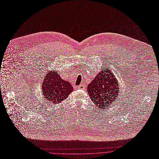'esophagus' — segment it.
<instances>
[{"label":"esophagus","mask_w":159,"mask_h":159,"mask_svg":"<svg viewBox=\"0 0 159 159\" xmlns=\"http://www.w3.org/2000/svg\"><path fill=\"white\" fill-rule=\"evenodd\" d=\"M79 89H85V85L84 84H80L79 86V87H78Z\"/></svg>","instance_id":"1"}]
</instances>
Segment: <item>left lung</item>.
Returning <instances> with one entry per match:
<instances>
[{
  "label": "left lung",
  "mask_w": 159,
  "mask_h": 159,
  "mask_svg": "<svg viewBox=\"0 0 159 159\" xmlns=\"http://www.w3.org/2000/svg\"><path fill=\"white\" fill-rule=\"evenodd\" d=\"M120 89L118 80L110 68H102L87 88L89 98L101 110L116 102Z\"/></svg>",
  "instance_id": "left-lung-1"
}]
</instances>
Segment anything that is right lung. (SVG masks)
<instances>
[{
  "mask_svg": "<svg viewBox=\"0 0 159 159\" xmlns=\"http://www.w3.org/2000/svg\"><path fill=\"white\" fill-rule=\"evenodd\" d=\"M41 88L45 99L52 104L64 101L73 91L70 82L61 79L55 71H49L46 74Z\"/></svg>",
  "mask_w": 159,
  "mask_h": 159,
  "instance_id": "add662e5",
  "label": "right lung"
}]
</instances>
